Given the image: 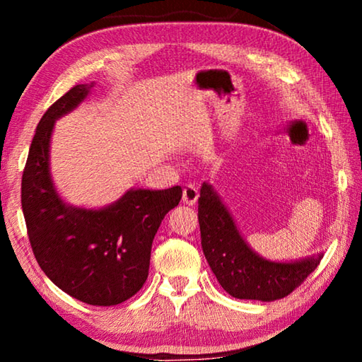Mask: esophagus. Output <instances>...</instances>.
Instances as JSON below:
<instances>
[{"label": "esophagus", "mask_w": 362, "mask_h": 362, "mask_svg": "<svg viewBox=\"0 0 362 362\" xmlns=\"http://www.w3.org/2000/svg\"><path fill=\"white\" fill-rule=\"evenodd\" d=\"M198 196H199L198 188H196L194 185H185V188H183V193H182V201L188 206H193L196 201H198Z\"/></svg>", "instance_id": "obj_1"}]
</instances>
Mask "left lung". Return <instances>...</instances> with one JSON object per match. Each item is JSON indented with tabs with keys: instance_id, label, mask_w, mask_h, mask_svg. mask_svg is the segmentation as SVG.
<instances>
[{
	"instance_id": "8db88e82",
	"label": "left lung",
	"mask_w": 362,
	"mask_h": 362,
	"mask_svg": "<svg viewBox=\"0 0 362 362\" xmlns=\"http://www.w3.org/2000/svg\"><path fill=\"white\" fill-rule=\"evenodd\" d=\"M201 246L220 286L235 298L272 300L289 296L320 265L322 255L298 262H269L243 240L235 220L214 192L203 183L198 199Z\"/></svg>"
}]
</instances>
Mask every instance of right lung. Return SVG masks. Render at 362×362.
I'll list each match as a JSON object with an SVG mask.
<instances>
[{
    "label": "right lung",
    "instance_id": "right-lung-1",
    "mask_svg": "<svg viewBox=\"0 0 362 362\" xmlns=\"http://www.w3.org/2000/svg\"><path fill=\"white\" fill-rule=\"evenodd\" d=\"M93 84H76L47 108L22 175V211L35 259L46 276L84 303L126 302L148 278L151 244L182 188L129 189L103 209L65 204L49 173L54 122L76 108Z\"/></svg>",
    "mask_w": 362,
    "mask_h": 362
}]
</instances>
